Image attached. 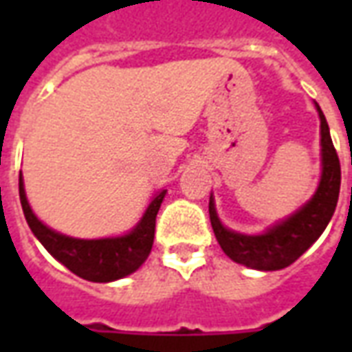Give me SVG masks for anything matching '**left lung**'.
<instances>
[{
  "mask_svg": "<svg viewBox=\"0 0 352 352\" xmlns=\"http://www.w3.org/2000/svg\"><path fill=\"white\" fill-rule=\"evenodd\" d=\"M317 107L320 118V181L315 194L298 211L287 219L275 222L262 234H239L226 228L217 214L214 198H209V217L217 241L226 256L260 272H277L302 256L317 241L332 219L340 198L341 168L338 153L333 148L330 128L322 111Z\"/></svg>",
  "mask_w": 352,
  "mask_h": 352,
  "instance_id": "left-lung-1",
  "label": "left lung"
}]
</instances>
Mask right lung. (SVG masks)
I'll use <instances>...</instances> for the list:
<instances>
[{
  "instance_id": "1",
  "label": "right lung",
  "mask_w": 352,
  "mask_h": 352,
  "mask_svg": "<svg viewBox=\"0 0 352 352\" xmlns=\"http://www.w3.org/2000/svg\"><path fill=\"white\" fill-rule=\"evenodd\" d=\"M19 192L28 226L39 239V243L60 264H64L69 272L82 279L92 283H111L138 272L141 264L148 258L154 241L156 214L168 190L162 188L154 194L143 217L130 232L122 236L101 237V239H79V237L65 236L43 224L34 213V209L30 207L22 173L19 177Z\"/></svg>"
}]
</instances>
